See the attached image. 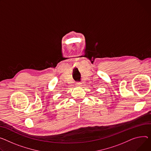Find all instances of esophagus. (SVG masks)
Returning a JSON list of instances; mask_svg holds the SVG:
<instances>
[{
  "label": "esophagus",
  "mask_w": 151,
  "mask_h": 151,
  "mask_svg": "<svg viewBox=\"0 0 151 151\" xmlns=\"http://www.w3.org/2000/svg\"><path fill=\"white\" fill-rule=\"evenodd\" d=\"M76 85H77V86H79V87H80V86H81L82 84H81V83H76Z\"/></svg>",
  "instance_id": "obj_1"
}]
</instances>
